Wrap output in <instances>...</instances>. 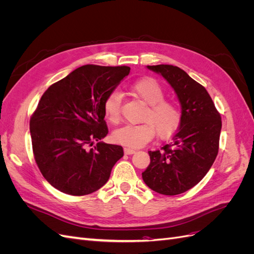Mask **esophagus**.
Here are the masks:
<instances>
[{"mask_svg":"<svg viewBox=\"0 0 254 254\" xmlns=\"http://www.w3.org/2000/svg\"><path fill=\"white\" fill-rule=\"evenodd\" d=\"M124 152L126 153V155H132V153L135 152V150L132 149V148H125Z\"/></svg>","mask_w":254,"mask_h":254,"instance_id":"1","label":"esophagus"}]
</instances>
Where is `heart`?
<instances>
[{"label": "heart", "instance_id": "obj_1", "mask_svg": "<svg viewBox=\"0 0 254 254\" xmlns=\"http://www.w3.org/2000/svg\"><path fill=\"white\" fill-rule=\"evenodd\" d=\"M131 93L147 105L141 119L142 124L125 125L112 134L113 140L128 148H139L151 141L156 132L160 139H168L181 126L182 109L180 105L166 99V91L157 79L145 77L133 82ZM106 119L118 124L122 117V94L114 90L107 95L104 102Z\"/></svg>", "mask_w": 254, "mask_h": 254}]
</instances>
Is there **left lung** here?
Instances as JSON below:
<instances>
[{"label":"left lung","instance_id":"obj_1","mask_svg":"<svg viewBox=\"0 0 254 254\" xmlns=\"http://www.w3.org/2000/svg\"><path fill=\"white\" fill-rule=\"evenodd\" d=\"M147 67L162 75L175 90L182 107V123L171 143L148 151L150 164L142 178L159 194H182L201 181L216 159L221 118L205 88L180 67Z\"/></svg>","mask_w":254,"mask_h":254}]
</instances>
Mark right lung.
<instances>
[{
  "label": "right lung",
  "instance_id": "add662e5",
  "mask_svg": "<svg viewBox=\"0 0 254 254\" xmlns=\"http://www.w3.org/2000/svg\"><path fill=\"white\" fill-rule=\"evenodd\" d=\"M130 67L86 64L53 83L30 117L36 163L51 186L64 194L83 196L108 181L124 156L120 145L99 142L108 134L104 102ZM94 140L93 149L88 147Z\"/></svg>",
  "mask_w": 254,
  "mask_h": 254
}]
</instances>
